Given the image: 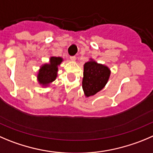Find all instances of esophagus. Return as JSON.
Returning <instances> with one entry per match:
<instances>
[{
	"instance_id": "obj_1",
	"label": "esophagus",
	"mask_w": 153,
	"mask_h": 153,
	"mask_svg": "<svg viewBox=\"0 0 153 153\" xmlns=\"http://www.w3.org/2000/svg\"><path fill=\"white\" fill-rule=\"evenodd\" d=\"M76 56H71V57H70V59H71L72 62H74V61H76Z\"/></svg>"
}]
</instances>
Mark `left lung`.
<instances>
[{"label": "left lung", "instance_id": "obj_1", "mask_svg": "<svg viewBox=\"0 0 153 153\" xmlns=\"http://www.w3.org/2000/svg\"><path fill=\"white\" fill-rule=\"evenodd\" d=\"M108 67L90 59L84 65L82 89L85 97L93 96L102 90L110 76Z\"/></svg>", "mask_w": 153, "mask_h": 153}]
</instances>
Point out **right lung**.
<instances>
[{
  "label": "right lung",
  "mask_w": 153,
  "mask_h": 153,
  "mask_svg": "<svg viewBox=\"0 0 153 153\" xmlns=\"http://www.w3.org/2000/svg\"><path fill=\"white\" fill-rule=\"evenodd\" d=\"M63 61L61 57H50L49 63L44 64L40 67L37 74V80L43 86H47L49 83L56 80L57 77L59 66Z\"/></svg>",
  "instance_id": "add662e5"
}]
</instances>
